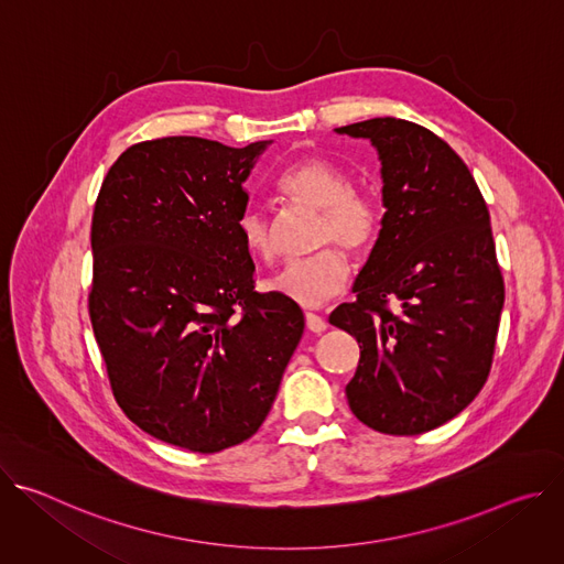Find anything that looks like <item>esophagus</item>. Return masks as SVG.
Segmentation results:
<instances>
[{"mask_svg": "<svg viewBox=\"0 0 564 564\" xmlns=\"http://www.w3.org/2000/svg\"><path fill=\"white\" fill-rule=\"evenodd\" d=\"M305 326H307V330L310 333H324L326 328H328V324H326V318L324 316H318V314H314V312H307L305 314Z\"/></svg>", "mask_w": 564, "mask_h": 564, "instance_id": "obj_1", "label": "esophagus"}]
</instances>
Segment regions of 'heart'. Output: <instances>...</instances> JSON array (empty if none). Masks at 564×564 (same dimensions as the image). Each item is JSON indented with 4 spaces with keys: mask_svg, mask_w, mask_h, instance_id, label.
<instances>
[{
    "mask_svg": "<svg viewBox=\"0 0 564 564\" xmlns=\"http://www.w3.org/2000/svg\"><path fill=\"white\" fill-rule=\"evenodd\" d=\"M292 198L321 209L316 243H341L350 252H364L377 238L381 209L368 189L352 187L350 174L326 158H305L288 167L279 181ZM236 229L250 254L274 257V231L268 214L248 205L236 218ZM350 279V263L341 248L330 246L312 257L290 261L274 279L272 288L305 307H318L341 294Z\"/></svg>",
    "mask_w": 564,
    "mask_h": 564,
    "instance_id": "1",
    "label": "heart"
}]
</instances>
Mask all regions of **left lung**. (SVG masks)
I'll return each mask as SVG.
<instances>
[{"instance_id": "1", "label": "left lung", "mask_w": 564, "mask_h": 564, "mask_svg": "<svg viewBox=\"0 0 564 564\" xmlns=\"http://www.w3.org/2000/svg\"><path fill=\"white\" fill-rule=\"evenodd\" d=\"M335 131L377 149L386 207L357 301L330 314L361 348L346 397L366 426L420 435L459 415L491 370L505 281L489 209L433 131L399 118ZM388 300L400 305L394 313Z\"/></svg>"}]
</instances>
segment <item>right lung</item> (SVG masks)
Returning a JSON list of instances; mask_svg holds the SVG:
<instances>
[{"instance_id":"right-lung-1","label":"right lung","mask_w":564,"mask_h":564,"mask_svg":"<svg viewBox=\"0 0 564 564\" xmlns=\"http://www.w3.org/2000/svg\"><path fill=\"white\" fill-rule=\"evenodd\" d=\"M270 144L147 140L116 160L96 200L89 314L113 394L138 429L192 453L261 429L303 335L292 299L254 292L236 229Z\"/></svg>"}]
</instances>
